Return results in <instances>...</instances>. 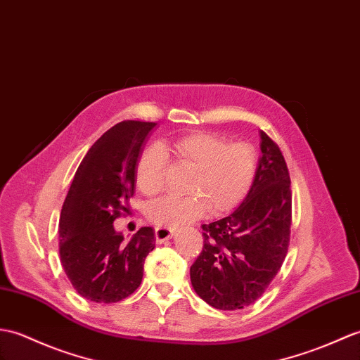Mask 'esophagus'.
<instances>
[{
	"label": "esophagus",
	"instance_id": "obj_1",
	"mask_svg": "<svg viewBox=\"0 0 360 360\" xmlns=\"http://www.w3.org/2000/svg\"><path fill=\"white\" fill-rule=\"evenodd\" d=\"M155 236L158 242H164L173 236V230L167 227H156L155 229Z\"/></svg>",
	"mask_w": 360,
	"mask_h": 360
}]
</instances>
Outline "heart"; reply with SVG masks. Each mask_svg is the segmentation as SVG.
Returning a JSON list of instances; mask_svg holds the SVG:
<instances>
[{
  "label": "heart",
  "mask_w": 360,
  "mask_h": 360,
  "mask_svg": "<svg viewBox=\"0 0 360 360\" xmlns=\"http://www.w3.org/2000/svg\"><path fill=\"white\" fill-rule=\"evenodd\" d=\"M176 160L193 167L187 182L188 195H170L146 208V216L161 227H179L193 222L210 210L212 214L227 213L238 207L252 188L257 160L255 150L210 131H190L170 142ZM169 170V153L160 142L142 150L136 169V186L147 196L161 193Z\"/></svg>",
  "instance_id": "obj_1"
}]
</instances>
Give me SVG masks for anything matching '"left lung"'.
Wrapping results in <instances>:
<instances>
[{
    "instance_id": "obj_1",
    "label": "left lung",
    "mask_w": 360,
    "mask_h": 360,
    "mask_svg": "<svg viewBox=\"0 0 360 360\" xmlns=\"http://www.w3.org/2000/svg\"><path fill=\"white\" fill-rule=\"evenodd\" d=\"M261 158L235 212L202 225L204 247L190 266L196 295L218 310L255 304L281 270L291 225L290 174L279 147L261 131Z\"/></svg>"
}]
</instances>
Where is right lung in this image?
Masks as SVG:
<instances>
[{"mask_svg": "<svg viewBox=\"0 0 360 360\" xmlns=\"http://www.w3.org/2000/svg\"><path fill=\"white\" fill-rule=\"evenodd\" d=\"M155 122L122 121L107 130L81 161L60 218L63 269L78 295L99 304L130 296L155 248V230L142 227L125 240L113 227L130 213L135 169Z\"/></svg>", "mask_w": 360, "mask_h": 360, "instance_id": "obj_1", "label": "right lung"}]
</instances>
